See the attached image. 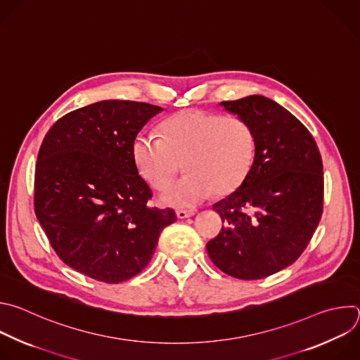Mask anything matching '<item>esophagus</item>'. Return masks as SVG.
<instances>
[{
    "mask_svg": "<svg viewBox=\"0 0 360 360\" xmlns=\"http://www.w3.org/2000/svg\"><path fill=\"white\" fill-rule=\"evenodd\" d=\"M176 214L179 219H188V217H191V215L195 214V211L194 210H177Z\"/></svg>",
    "mask_w": 360,
    "mask_h": 360,
    "instance_id": "obj_1",
    "label": "esophagus"
}]
</instances>
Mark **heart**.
Listing matches in <instances>:
<instances>
[{
  "instance_id": "b5f03b06",
  "label": "heart",
  "mask_w": 360,
  "mask_h": 360,
  "mask_svg": "<svg viewBox=\"0 0 360 360\" xmlns=\"http://www.w3.org/2000/svg\"><path fill=\"white\" fill-rule=\"evenodd\" d=\"M162 133L163 137L139 134L131 156L140 176L155 188L163 187L184 160L188 173L170 181L162 191L166 205L193 207L214 191L229 195L251 173L257 139L245 119L191 109L163 122Z\"/></svg>"
}]
</instances>
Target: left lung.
Masks as SVG:
<instances>
[{
  "label": "left lung",
  "mask_w": 360,
  "mask_h": 360,
  "mask_svg": "<svg viewBox=\"0 0 360 360\" xmlns=\"http://www.w3.org/2000/svg\"><path fill=\"white\" fill-rule=\"evenodd\" d=\"M220 105L252 126L257 149L244 184L212 205L224 226L207 252L227 275L261 279L309 244L323 208L322 159L309 130L276 102L251 95Z\"/></svg>",
  "instance_id": "left-lung-1"
}]
</instances>
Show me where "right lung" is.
Instances as JSON below:
<instances>
[{
  "mask_svg": "<svg viewBox=\"0 0 360 360\" xmlns=\"http://www.w3.org/2000/svg\"><path fill=\"white\" fill-rule=\"evenodd\" d=\"M160 106L102 101L62 116L48 130L35 169V214L70 268L108 283L137 275L160 233L177 220L149 207L152 190L133 162L137 133Z\"/></svg>",
  "mask_w": 360,
  "mask_h": 360,
  "instance_id": "1",
  "label": "right lung"
}]
</instances>
